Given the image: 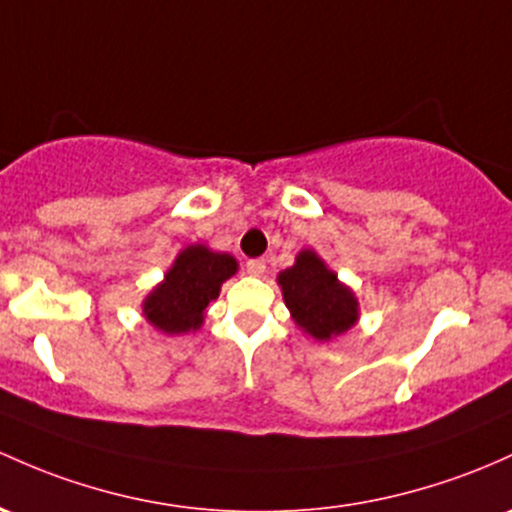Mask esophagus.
<instances>
[{
	"label": "esophagus",
	"mask_w": 512,
	"mask_h": 512,
	"mask_svg": "<svg viewBox=\"0 0 512 512\" xmlns=\"http://www.w3.org/2000/svg\"><path fill=\"white\" fill-rule=\"evenodd\" d=\"M247 274H252V277H262V274L267 272V260L265 257H255V260H247Z\"/></svg>",
	"instance_id": "esophagus-1"
}]
</instances>
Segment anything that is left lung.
I'll use <instances>...</instances> for the list:
<instances>
[{"instance_id": "left-lung-1", "label": "left lung", "mask_w": 512, "mask_h": 512, "mask_svg": "<svg viewBox=\"0 0 512 512\" xmlns=\"http://www.w3.org/2000/svg\"><path fill=\"white\" fill-rule=\"evenodd\" d=\"M279 284L291 316L316 340H330L355 325L357 299L316 252L303 250L296 265L279 274Z\"/></svg>"}]
</instances>
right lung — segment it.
Returning <instances> with one entry per match:
<instances>
[{"label": "right lung", "instance_id": "add662e5", "mask_svg": "<svg viewBox=\"0 0 512 512\" xmlns=\"http://www.w3.org/2000/svg\"><path fill=\"white\" fill-rule=\"evenodd\" d=\"M238 262L226 252H211L204 245H192L179 252L170 272L143 303L145 318L162 333H189L204 320V311L221 291V284L233 277Z\"/></svg>", "mask_w": 512, "mask_h": 512}]
</instances>
